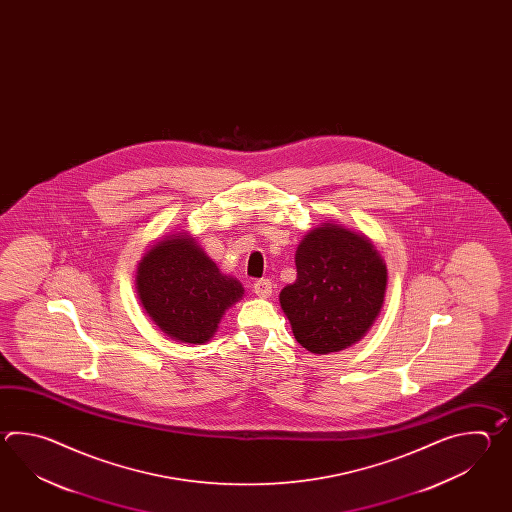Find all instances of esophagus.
I'll return each mask as SVG.
<instances>
[{
	"label": "esophagus",
	"mask_w": 512,
	"mask_h": 512,
	"mask_svg": "<svg viewBox=\"0 0 512 512\" xmlns=\"http://www.w3.org/2000/svg\"><path fill=\"white\" fill-rule=\"evenodd\" d=\"M254 293L256 296H260V298H269L272 294V283L271 280H258V282H254Z\"/></svg>",
	"instance_id": "34e87169"
}]
</instances>
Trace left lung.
<instances>
[{"label":"left lung","instance_id":"8db88e82","mask_svg":"<svg viewBox=\"0 0 512 512\" xmlns=\"http://www.w3.org/2000/svg\"><path fill=\"white\" fill-rule=\"evenodd\" d=\"M296 282L280 305L294 338L307 351L327 355L357 344L381 313L388 271L364 234L324 223L296 249Z\"/></svg>","mask_w":512,"mask_h":512}]
</instances>
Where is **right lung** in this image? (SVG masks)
<instances>
[{"instance_id":"1","label":"right lung","mask_w":512,"mask_h":512,"mask_svg":"<svg viewBox=\"0 0 512 512\" xmlns=\"http://www.w3.org/2000/svg\"><path fill=\"white\" fill-rule=\"evenodd\" d=\"M137 293L155 326L168 337L205 344L245 289L219 271L192 236L179 232L157 241L142 256Z\"/></svg>"}]
</instances>
